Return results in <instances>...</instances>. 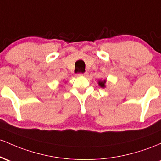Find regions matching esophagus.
<instances>
[{
    "label": "esophagus",
    "instance_id": "obj_1",
    "mask_svg": "<svg viewBox=\"0 0 161 161\" xmlns=\"http://www.w3.org/2000/svg\"><path fill=\"white\" fill-rule=\"evenodd\" d=\"M87 75H88V73L87 72H84V73H80V74H78V76H84V77H86V76H87Z\"/></svg>",
    "mask_w": 161,
    "mask_h": 161
}]
</instances>
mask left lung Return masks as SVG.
Segmentation results:
<instances>
[{
	"label": "left lung",
	"mask_w": 161,
	"mask_h": 161,
	"mask_svg": "<svg viewBox=\"0 0 161 161\" xmlns=\"http://www.w3.org/2000/svg\"><path fill=\"white\" fill-rule=\"evenodd\" d=\"M106 80H100V81H99V82H98V84H99V85H100L102 88H104V87H106V85H105V84H106Z\"/></svg>",
	"instance_id": "1"
}]
</instances>
